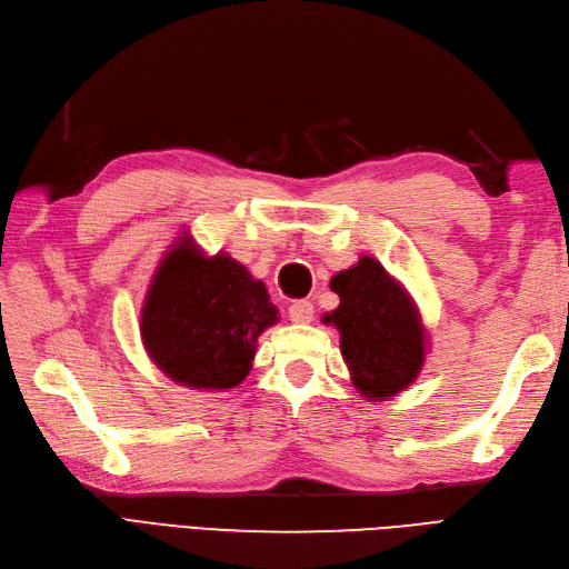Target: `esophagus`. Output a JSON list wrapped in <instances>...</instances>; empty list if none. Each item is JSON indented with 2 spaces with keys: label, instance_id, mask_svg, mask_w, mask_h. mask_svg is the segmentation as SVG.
Returning a JSON list of instances; mask_svg holds the SVG:
<instances>
[{
  "label": "esophagus",
  "instance_id": "obj_1",
  "mask_svg": "<svg viewBox=\"0 0 569 569\" xmlns=\"http://www.w3.org/2000/svg\"><path fill=\"white\" fill-rule=\"evenodd\" d=\"M289 320L291 322H299V326H303V322H311L313 320V303L311 301H295L289 306Z\"/></svg>",
  "mask_w": 569,
  "mask_h": 569
}]
</instances>
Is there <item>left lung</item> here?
<instances>
[{
	"label": "left lung",
	"mask_w": 569,
	"mask_h": 569,
	"mask_svg": "<svg viewBox=\"0 0 569 569\" xmlns=\"http://www.w3.org/2000/svg\"><path fill=\"white\" fill-rule=\"evenodd\" d=\"M330 287L340 306L326 320L342 335V357L359 392L388 399L405 390L423 363V328L405 289L368 256L337 272Z\"/></svg>",
	"instance_id": "8db88e82"
}]
</instances>
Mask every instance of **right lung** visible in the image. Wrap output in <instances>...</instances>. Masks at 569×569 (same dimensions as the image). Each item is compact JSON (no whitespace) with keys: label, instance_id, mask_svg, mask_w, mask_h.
<instances>
[{"label":"right lung","instance_id":"add662e5","mask_svg":"<svg viewBox=\"0 0 569 569\" xmlns=\"http://www.w3.org/2000/svg\"><path fill=\"white\" fill-rule=\"evenodd\" d=\"M272 322L278 309L247 268L179 243L150 284L141 335L150 359L172 380L227 390L247 378L258 335Z\"/></svg>","mask_w":569,"mask_h":569}]
</instances>
